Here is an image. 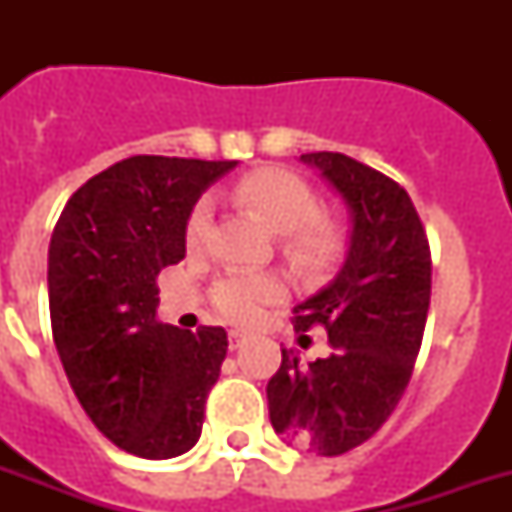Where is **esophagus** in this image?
Segmentation results:
<instances>
[{"instance_id":"esophagus-1","label":"esophagus","mask_w":512,"mask_h":512,"mask_svg":"<svg viewBox=\"0 0 512 512\" xmlns=\"http://www.w3.org/2000/svg\"><path fill=\"white\" fill-rule=\"evenodd\" d=\"M244 340H247V335H244V332H239V329H231V332H228V345H231V350L241 348V345H244Z\"/></svg>"}]
</instances>
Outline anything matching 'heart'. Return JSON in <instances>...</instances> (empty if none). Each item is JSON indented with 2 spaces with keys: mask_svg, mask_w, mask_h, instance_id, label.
I'll return each instance as SVG.
<instances>
[{
  "mask_svg": "<svg viewBox=\"0 0 512 512\" xmlns=\"http://www.w3.org/2000/svg\"><path fill=\"white\" fill-rule=\"evenodd\" d=\"M233 199L252 209L273 233L281 236V252L303 276L327 273L342 255V231L329 217H321V201L303 177L287 170H257L241 177ZM209 231V204L201 201L185 225L188 247H199ZM284 292L279 276L265 271L231 273L212 287V303L225 319L252 324L265 303Z\"/></svg>",
  "mask_w": 512,
  "mask_h": 512,
  "instance_id": "obj_1",
  "label": "heart"
}]
</instances>
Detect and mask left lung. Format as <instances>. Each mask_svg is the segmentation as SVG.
<instances>
[{
  "instance_id": "left-lung-1",
  "label": "left lung",
  "mask_w": 512,
  "mask_h": 512,
  "mask_svg": "<svg viewBox=\"0 0 512 512\" xmlns=\"http://www.w3.org/2000/svg\"><path fill=\"white\" fill-rule=\"evenodd\" d=\"M300 162L335 188L350 236L335 279L295 305L297 329H327L329 356L303 366L281 350L265 393L273 430L287 444L337 457L372 438L404 396L428 319L430 249L396 180L332 151Z\"/></svg>"
}]
</instances>
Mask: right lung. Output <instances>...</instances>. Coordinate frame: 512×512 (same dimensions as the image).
Returning a JSON list of instances; mask_svg holds the SVG:
<instances>
[{
    "instance_id": "add662e5",
    "label": "right lung",
    "mask_w": 512,
    "mask_h": 512,
    "mask_svg": "<svg viewBox=\"0 0 512 512\" xmlns=\"http://www.w3.org/2000/svg\"><path fill=\"white\" fill-rule=\"evenodd\" d=\"M239 162L130 156L68 199L50 239L55 348L103 436L143 460H170L201 436L228 335L156 321V276L185 257V225L209 185Z\"/></svg>"
}]
</instances>
